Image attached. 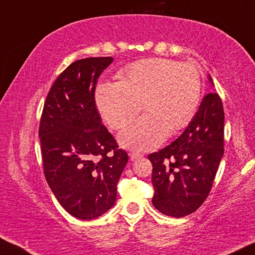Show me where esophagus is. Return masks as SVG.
I'll list each match as a JSON object with an SVG mask.
<instances>
[{"label": "esophagus", "mask_w": 255, "mask_h": 255, "mask_svg": "<svg viewBox=\"0 0 255 255\" xmlns=\"http://www.w3.org/2000/svg\"><path fill=\"white\" fill-rule=\"evenodd\" d=\"M129 155H130L131 159H137L142 157V153H139V152H129Z\"/></svg>", "instance_id": "obj_1"}]
</instances>
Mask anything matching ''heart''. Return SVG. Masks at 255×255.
<instances>
[{
    "label": "heart",
    "mask_w": 255,
    "mask_h": 255,
    "mask_svg": "<svg viewBox=\"0 0 255 255\" xmlns=\"http://www.w3.org/2000/svg\"><path fill=\"white\" fill-rule=\"evenodd\" d=\"M119 82H103L95 100L113 129H120L142 109L146 113L120 132L124 146L147 151L164 142L170 131L187 127L201 96V74L195 64L172 58H147L120 71Z\"/></svg>",
    "instance_id": "b5f03b06"
}]
</instances>
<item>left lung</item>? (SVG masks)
<instances>
[{"instance_id":"8db88e82","label":"left lung","mask_w":255,"mask_h":255,"mask_svg":"<svg viewBox=\"0 0 255 255\" xmlns=\"http://www.w3.org/2000/svg\"><path fill=\"white\" fill-rule=\"evenodd\" d=\"M212 82V79L210 78ZM225 111L215 91L173 143L147 155L152 162V204L162 214L182 218L198 210L210 195L225 152Z\"/></svg>"}]
</instances>
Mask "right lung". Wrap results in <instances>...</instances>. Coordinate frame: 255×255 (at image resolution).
<instances>
[{
	"mask_svg": "<svg viewBox=\"0 0 255 255\" xmlns=\"http://www.w3.org/2000/svg\"><path fill=\"white\" fill-rule=\"evenodd\" d=\"M112 62L90 57L72 63L51 86L40 119L45 180L64 210L80 220L98 218L115 205L128 161L95 102L97 79Z\"/></svg>",
	"mask_w": 255,
	"mask_h": 255,
	"instance_id": "1",
	"label": "right lung"
}]
</instances>
